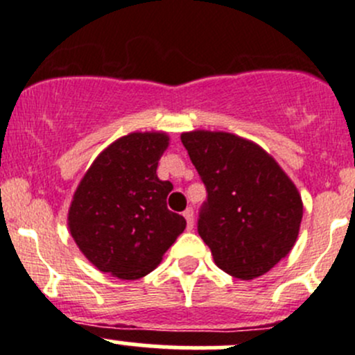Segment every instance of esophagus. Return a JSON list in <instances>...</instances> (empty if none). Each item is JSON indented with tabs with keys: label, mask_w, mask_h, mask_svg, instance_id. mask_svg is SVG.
I'll return each mask as SVG.
<instances>
[{
	"label": "esophagus",
	"mask_w": 355,
	"mask_h": 355,
	"mask_svg": "<svg viewBox=\"0 0 355 355\" xmlns=\"http://www.w3.org/2000/svg\"><path fill=\"white\" fill-rule=\"evenodd\" d=\"M184 218L185 221H187V228L192 230V228H194V211H192V207H187V209L184 211Z\"/></svg>",
	"instance_id": "1"
}]
</instances>
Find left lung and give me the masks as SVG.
I'll use <instances>...</instances> for the list:
<instances>
[{
	"instance_id": "left-lung-1",
	"label": "left lung",
	"mask_w": 355,
	"mask_h": 355,
	"mask_svg": "<svg viewBox=\"0 0 355 355\" xmlns=\"http://www.w3.org/2000/svg\"><path fill=\"white\" fill-rule=\"evenodd\" d=\"M206 187L198 232L225 273L252 280L290 252L299 235L302 199L266 151L227 132L182 134Z\"/></svg>"
}]
</instances>
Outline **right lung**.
<instances>
[{
	"mask_svg": "<svg viewBox=\"0 0 355 355\" xmlns=\"http://www.w3.org/2000/svg\"><path fill=\"white\" fill-rule=\"evenodd\" d=\"M166 148V134L125 135L96 157L78 184L68 227L103 273L121 280L151 273L184 232V216L166 206L173 184L156 175Z\"/></svg>",
	"mask_w": 355,
	"mask_h": 355,
	"instance_id": "obj_1",
	"label": "right lung"
}]
</instances>
